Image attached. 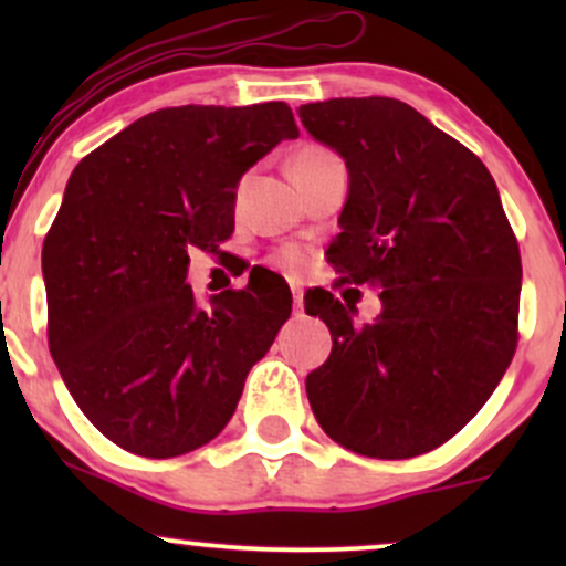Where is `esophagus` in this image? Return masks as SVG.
Returning a JSON list of instances; mask_svg holds the SVG:
<instances>
[{
	"label": "esophagus",
	"instance_id": "esophagus-1",
	"mask_svg": "<svg viewBox=\"0 0 566 566\" xmlns=\"http://www.w3.org/2000/svg\"><path fill=\"white\" fill-rule=\"evenodd\" d=\"M292 301H295V314H301V311H303V290L297 287V284H292Z\"/></svg>",
	"mask_w": 566,
	"mask_h": 566
}]
</instances>
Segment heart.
I'll return each mask as SVG.
<instances>
[{
  "label": "heart",
  "mask_w": 566,
  "mask_h": 566,
  "mask_svg": "<svg viewBox=\"0 0 566 566\" xmlns=\"http://www.w3.org/2000/svg\"><path fill=\"white\" fill-rule=\"evenodd\" d=\"M327 148H319V146H305V148H301V151L295 154V157H292V167H297V165H305V161H314V159H319V157H327ZM242 191H244V184L239 186V197H242ZM279 265H282V269H287V271H303L305 265H308V255H305V252L301 250V247H284L282 252H279Z\"/></svg>",
  "instance_id": "obj_1"
}]
</instances>
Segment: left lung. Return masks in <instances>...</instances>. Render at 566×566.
<instances>
[{
    "instance_id": "obj_1",
    "label": "left lung",
    "mask_w": 566,
    "mask_h": 566,
    "mask_svg": "<svg viewBox=\"0 0 566 566\" xmlns=\"http://www.w3.org/2000/svg\"><path fill=\"white\" fill-rule=\"evenodd\" d=\"M303 127L348 167L329 263L380 287L375 322L354 324L333 292L305 295L333 354L305 378L329 439L405 460L452 439L497 388L518 343L522 255L490 170L396 97L301 106Z\"/></svg>"
}]
</instances>
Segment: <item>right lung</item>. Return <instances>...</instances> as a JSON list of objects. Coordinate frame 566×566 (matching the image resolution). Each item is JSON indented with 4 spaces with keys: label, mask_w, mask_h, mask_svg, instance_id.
<instances>
[{
    "label": "right lung",
    "mask_w": 566,
    "mask_h": 566,
    "mask_svg": "<svg viewBox=\"0 0 566 566\" xmlns=\"http://www.w3.org/2000/svg\"><path fill=\"white\" fill-rule=\"evenodd\" d=\"M297 138L287 103L159 108L71 172L42 247L48 343L87 420L122 450L175 458L223 431L292 295L263 276L199 308L188 250L218 255L239 178Z\"/></svg>",
    "instance_id": "right-lung-1"
}]
</instances>
